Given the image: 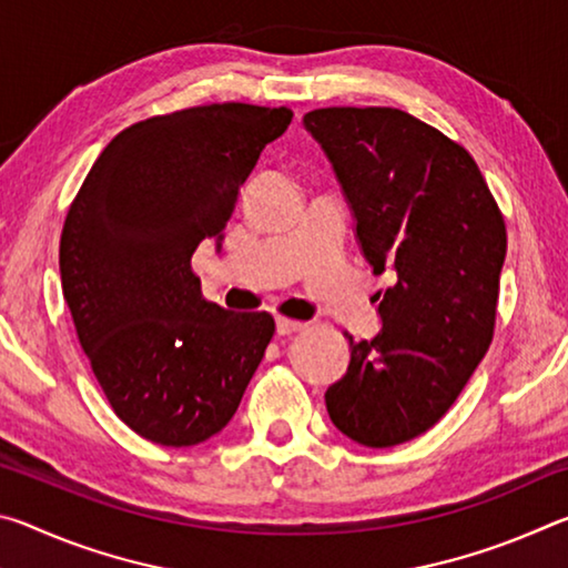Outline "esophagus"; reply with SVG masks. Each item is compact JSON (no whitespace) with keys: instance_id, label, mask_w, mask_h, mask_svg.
Here are the masks:
<instances>
[{"instance_id":"esophagus-1","label":"esophagus","mask_w":568,"mask_h":568,"mask_svg":"<svg viewBox=\"0 0 568 568\" xmlns=\"http://www.w3.org/2000/svg\"><path fill=\"white\" fill-rule=\"evenodd\" d=\"M303 328H305V323H301V321L283 318V315H277V318H275L277 335H291V333H297V331H303Z\"/></svg>"}]
</instances>
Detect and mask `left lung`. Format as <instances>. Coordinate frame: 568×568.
<instances>
[{
	"instance_id": "obj_1",
	"label": "left lung",
	"mask_w": 568,
	"mask_h": 568,
	"mask_svg": "<svg viewBox=\"0 0 568 568\" xmlns=\"http://www.w3.org/2000/svg\"><path fill=\"white\" fill-rule=\"evenodd\" d=\"M331 160L373 275L381 331L351 343L325 390L343 436L390 448L426 434L464 390L494 335L506 225L468 152L393 108H325L303 118Z\"/></svg>"
}]
</instances>
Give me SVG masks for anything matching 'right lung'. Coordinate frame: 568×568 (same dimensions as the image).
<instances>
[{
	"label": "right lung",
	"instance_id": "1",
	"mask_svg": "<svg viewBox=\"0 0 568 568\" xmlns=\"http://www.w3.org/2000/svg\"><path fill=\"white\" fill-rule=\"evenodd\" d=\"M287 108L225 102L122 130L84 178L60 240L62 293L118 418L160 446L223 430L275 333L271 313L207 303L190 261L220 253L240 187Z\"/></svg>",
	"mask_w": 568,
	"mask_h": 568
}]
</instances>
